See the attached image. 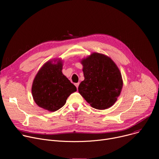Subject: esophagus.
I'll list each match as a JSON object with an SVG mask.
<instances>
[{
  "instance_id": "obj_1",
  "label": "esophagus",
  "mask_w": 159,
  "mask_h": 159,
  "mask_svg": "<svg viewBox=\"0 0 159 159\" xmlns=\"http://www.w3.org/2000/svg\"><path fill=\"white\" fill-rule=\"evenodd\" d=\"M75 86L77 87V88L78 89V87H79V82H78V83H75Z\"/></svg>"
}]
</instances>
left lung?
<instances>
[{"mask_svg":"<svg viewBox=\"0 0 159 159\" xmlns=\"http://www.w3.org/2000/svg\"><path fill=\"white\" fill-rule=\"evenodd\" d=\"M84 80L79 93L94 109H107L120 95L123 82L121 73L111 57L93 52L80 60Z\"/></svg>","mask_w":159,"mask_h":159,"instance_id":"left-lung-1","label":"left lung"}]
</instances>
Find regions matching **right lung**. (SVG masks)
<instances>
[{
  "mask_svg": "<svg viewBox=\"0 0 159 159\" xmlns=\"http://www.w3.org/2000/svg\"><path fill=\"white\" fill-rule=\"evenodd\" d=\"M63 61L52 59L46 62L36 75L32 95L38 106L50 112L61 108L76 87L62 72Z\"/></svg>",
  "mask_w": 159,
  "mask_h": 159,
  "instance_id": "obj_1",
  "label": "right lung"
}]
</instances>
